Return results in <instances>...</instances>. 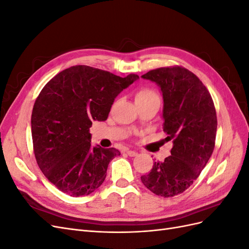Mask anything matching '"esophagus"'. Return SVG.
<instances>
[{"mask_svg": "<svg viewBox=\"0 0 249 249\" xmlns=\"http://www.w3.org/2000/svg\"><path fill=\"white\" fill-rule=\"evenodd\" d=\"M125 153L127 154V156H130V157H136L138 155L137 152H135V150H130V149H126Z\"/></svg>", "mask_w": 249, "mask_h": 249, "instance_id": "34e87169", "label": "esophagus"}]
</instances>
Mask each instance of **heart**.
Returning a JSON list of instances; mask_svg holds the SVG:
<instances>
[{"label": "heart", "mask_w": 249, "mask_h": 249, "mask_svg": "<svg viewBox=\"0 0 249 249\" xmlns=\"http://www.w3.org/2000/svg\"><path fill=\"white\" fill-rule=\"evenodd\" d=\"M136 104H143L149 102H160V96L156 90L152 88H141L135 95Z\"/></svg>", "instance_id": "heart-1"}]
</instances>
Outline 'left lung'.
<instances>
[{"label": "left lung", "instance_id": "8db88e82", "mask_svg": "<svg viewBox=\"0 0 249 249\" xmlns=\"http://www.w3.org/2000/svg\"><path fill=\"white\" fill-rule=\"evenodd\" d=\"M161 88L163 131L173 140L171 156L155 162L141 182L156 195L183 193L198 178L215 147L217 116L207 87L180 66L161 67L142 76Z\"/></svg>", "mask_w": 249, "mask_h": 249}]
</instances>
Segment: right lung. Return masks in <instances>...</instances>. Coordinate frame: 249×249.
I'll return each instance as SVG.
<instances>
[{
    "instance_id": "add662e5",
    "label": "right lung",
    "mask_w": 249,
    "mask_h": 249,
    "mask_svg": "<svg viewBox=\"0 0 249 249\" xmlns=\"http://www.w3.org/2000/svg\"><path fill=\"white\" fill-rule=\"evenodd\" d=\"M137 79L76 65L42 88L31 117L33 149L40 170L60 191L77 197L104 183L109 162L120 153L92 146L89 129L108 118L115 97Z\"/></svg>"
}]
</instances>
